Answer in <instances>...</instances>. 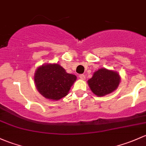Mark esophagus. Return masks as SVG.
I'll list each match as a JSON object with an SVG mask.
<instances>
[{
    "label": "esophagus",
    "instance_id": "34e87169",
    "mask_svg": "<svg viewBox=\"0 0 146 146\" xmlns=\"http://www.w3.org/2000/svg\"><path fill=\"white\" fill-rule=\"evenodd\" d=\"M79 78H80L81 80H85V76L84 74L79 75Z\"/></svg>",
    "mask_w": 146,
    "mask_h": 146
}]
</instances>
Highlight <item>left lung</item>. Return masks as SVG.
<instances>
[{
  "instance_id": "left-lung-1",
  "label": "left lung",
  "mask_w": 146,
  "mask_h": 146,
  "mask_svg": "<svg viewBox=\"0 0 146 146\" xmlns=\"http://www.w3.org/2000/svg\"><path fill=\"white\" fill-rule=\"evenodd\" d=\"M119 81L120 78L117 72L101 68L94 73L92 78L88 80V84L94 94L103 96L115 90Z\"/></svg>"
}]
</instances>
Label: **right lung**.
<instances>
[{"label": "right lung", "instance_id": "right-lung-1", "mask_svg": "<svg viewBox=\"0 0 146 146\" xmlns=\"http://www.w3.org/2000/svg\"><path fill=\"white\" fill-rule=\"evenodd\" d=\"M37 90L46 99L59 100L68 94L76 76L59 64H47L37 69L34 76Z\"/></svg>", "mask_w": 146, "mask_h": 146}]
</instances>
